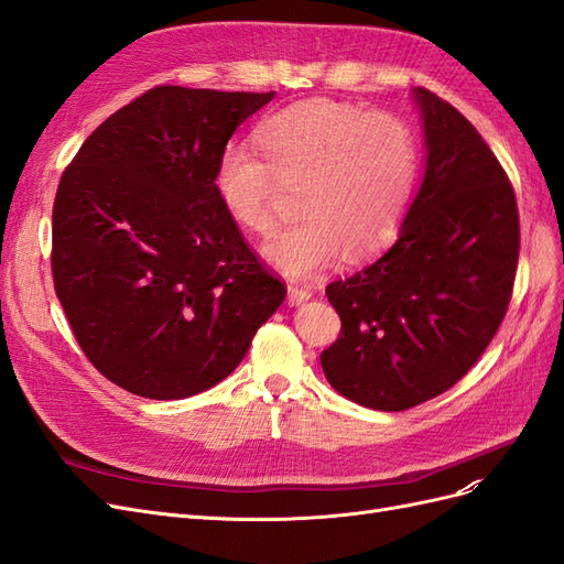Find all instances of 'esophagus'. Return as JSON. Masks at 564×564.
<instances>
[{"label":"esophagus","mask_w":564,"mask_h":564,"mask_svg":"<svg viewBox=\"0 0 564 564\" xmlns=\"http://www.w3.org/2000/svg\"><path fill=\"white\" fill-rule=\"evenodd\" d=\"M286 292H289V303L292 305H299L313 296V289L308 284H299V282H289Z\"/></svg>","instance_id":"obj_1"}]
</instances>
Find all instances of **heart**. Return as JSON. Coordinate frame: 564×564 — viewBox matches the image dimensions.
<instances>
[{"mask_svg": "<svg viewBox=\"0 0 564 564\" xmlns=\"http://www.w3.org/2000/svg\"><path fill=\"white\" fill-rule=\"evenodd\" d=\"M253 139L263 159L237 141L220 150L214 193L235 226L268 235L282 187H299L301 218L263 249L272 265L315 275L344 251L365 259L395 240L419 174V141L406 119L305 98L265 115Z\"/></svg>", "mask_w": 564, "mask_h": 564, "instance_id": "b5f03b06", "label": "heart"}]
</instances>
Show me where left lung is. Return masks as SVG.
Returning <instances> with one entry per match:
<instances>
[{"label": "left lung", "instance_id": "1", "mask_svg": "<svg viewBox=\"0 0 564 564\" xmlns=\"http://www.w3.org/2000/svg\"><path fill=\"white\" fill-rule=\"evenodd\" d=\"M425 176L395 245L327 286L340 334L322 350L340 395L402 412L449 390L480 360L513 296L516 191L477 129L452 104L414 89Z\"/></svg>", "mask_w": 564, "mask_h": 564}]
</instances>
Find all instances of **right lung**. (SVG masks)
I'll use <instances>...</instances> for the list:
<instances>
[{"label":"right lung","instance_id":"1","mask_svg":"<svg viewBox=\"0 0 564 564\" xmlns=\"http://www.w3.org/2000/svg\"><path fill=\"white\" fill-rule=\"evenodd\" d=\"M272 96L162 84L65 166L56 296L89 362L133 395L183 400L224 381L286 296L214 193L220 150Z\"/></svg>","mask_w":564,"mask_h":564}]
</instances>
